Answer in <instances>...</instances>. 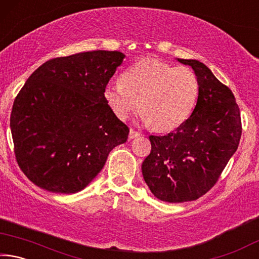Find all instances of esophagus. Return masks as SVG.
<instances>
[{
    "instance_id": "obj_1",
    "label": "esophagus",
    "mask_w": 259,
    "mask_h": 259,
    "mask_svg": "<svg viewBox=\"0 0 259 259\" xmlns=\"http://www.w3.org/2000/svg\"><path fill=\"white\" fill-rule=\"evenodd\" d=\"M138 136H140V133H138V131H136L134 129H130V131H129V139H134L136 137H138Z\"/></svg>"
}]
</instances>
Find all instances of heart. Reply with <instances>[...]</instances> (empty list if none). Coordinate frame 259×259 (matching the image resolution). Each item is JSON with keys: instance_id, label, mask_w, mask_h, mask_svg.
Returning <instances> with one entry per match:
<instances>
[{"instance_id": "heart-1", "label": "heart", "mask_w": 259, "mask_h": 259, "mask_svg": "<svg viewBox=\"0 0 259 259\" xmlns=\"http://www.w3.org/2000/svg\"><path fill=\"white\" fill-rule=\"evenodd\" d=\"M199 89V80L191 68L145 58L126 69L120 82L107 84L104 97L120 120H125L139 105L143 120L154 130L164 131L187 120Z\"/></svg>"}]
</instances>
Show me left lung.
I'll return each mask as SVG.
<instances>
[{
	"label": "left lung",
	"instance_id": "8db88e82",
	"mask_svg": "<svg viewBox=\"0 0 259 259\" xmlns=\"http://www.w3.org/2000/svg\"><path fill=\"white\" fill-rule=\"evenodd\" d=\"M195 72L199 97L193 113L174 133L150 136L152 150L143 176L157 199L170 203L201 198L218 182L242 134L233 93L194 59H178Z\"/></svg>",
	"mask_w": 259,
	"mask_h": 259
}]
</instances>
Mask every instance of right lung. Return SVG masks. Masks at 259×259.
<instances>
[{"instance_id": "add662e5", "label": "right lung", "mask_w": 259, "mask_h": 259, "mask_svg": "<svg viewBox=\"0 0 259 259\" xmlns=\"http://www.w3.org/2000/svg\"><path fill=\"white\" fill-rule=\"evenodd\" d=\"M120 51H88L46 61L14 102L10 128L21 171L38 187L71 194L103 169L129 128L104 90L123 61Z\"/></svg>"}]
</instances>
